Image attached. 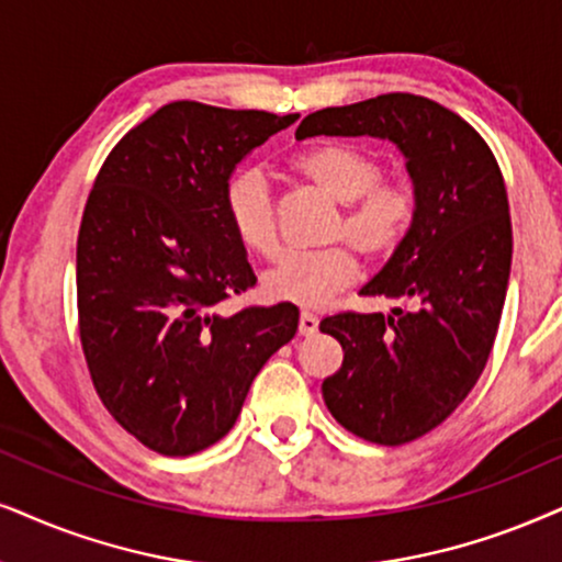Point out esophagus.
Returning <instances> with one entry per match:
<instances>
[{
  "label": "esophagus",
  "instance_id": "34e87169",
  "mask_svg": "<svg viewBox=\"0 0 562 562\" xmlns=\"http://www.w3.org/2000/svg\"><path fill=\"white\" fill-rule=\"evenodd\" d=\"M297 331H301V337H314V334L318 331V318L314 314H301Z\"/></svg>",
  "mask_w": 562,
  "mask_h": 562
}]
</instances>
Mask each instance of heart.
I'll list each match as a JSON object with an SVG mask.
<instances>
[{"mask_svg": "<svg viewBox=\"0 0 562 562\" xmlns=\"http://www.w3.org/2000/svg\"><path fill=\"white\" fill-rule=\"evenodd\" d=\"M290 168L322 194L345 204L334 240H347L366 259H389L404 244L417 215V194L407 181H381L375 153L345 142L297 153ZM223 212L240 246L259 257L277 251V204L267 176L240 168L223 189ZM358 277L352 248L334 246L322 254H288L261 277L267 301L297 308H322Z\"/></svg>", "mask_w": 562, "mask_h": 562, "instance_id": "heart-1", "label": "heart"}]
</instances>
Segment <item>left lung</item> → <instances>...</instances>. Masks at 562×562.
Segmentation results:
<instances>
[{
	"label": "left lung",
	"instance_id": "8db88e82",
	"mask_svg": "<svg viewBox=\"0 0 562 562\" xmlns=\"http://www.w3.org/2000/svg\"><path fill=\"white\" fill-rule=\"evenodd\" d=\"M379 137L400 147L417 194L404 244L363 295L409 301L392 314L326 316L345 350L322 383L342 428L402 446L438 428L472 392L493 350L510 274L506 183L464 119L409 92L308 113L295 137Z\"/></svg>",
	"mask_w": 562,
	"mask_h": 562
}]
</instances>
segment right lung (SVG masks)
<instances>
[{"label":"right lung","instance_id":"right-lung-1","mask_svg":"<svg viewBox=\"0 0 562 562\" xmlns=\"http://www.w3.org/2000/svg\"><path fill=\"white\" fill-rule=\"evenodd\" d=\"M295 119L168 103L119 139L92 183L77 236L82 352L113 420L162 457L217 443L297 331L290 303L217 311L257 285L225 183Z\"/></svg>","mask_w":562,"mask_h":562}]
</instances>
